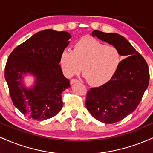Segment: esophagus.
Instances as JSON below:
<instances>
[{"label":"esophagus","instance_id":"1","mask_svg":"<svg viewBox=\"0 0 153 153\" xmlns=\"http://www.w3.org/2000/svg\"><path fill=\"white\" fill-rule=\"evenodd\" d=\"M79 82V80H77V79H72L71 80V85H73V84L75 83V82Z\"/></svg>","mask_w":153,"mask_h":153}]
</instances>
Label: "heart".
<instances>
[{
	"label": "heart",
	"mask_w": 153,
	"mask_h": 153,
	"mask_svg": "<svg viewBox=\"0 0 153 153\" xmlns=\"http://www.w3.org/2000/svg\"><path fill=\"white\" fill-rule=\"evenodd\" d=\"M122 62L117 47L106 45L92 37L78 40L73 50L66 48L59 57V63L67 76L78 74L82 70L91 84L101 85L114 77Z\"/></svg>",
	"instance_id": "b5f03b06"
}]
</instances>
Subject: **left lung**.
I'll use <instances>...</instances> for the list:
<instances>
[{"label":"left lung","instance_id":"1","mask_svg":"<svg viewBox=\"0 0 153 153\" xmlns=\"http://www.w3.org/2000/svg\"><path fill=\"white\" fill-rule=\"evenodd\" d=\"M93 36L117 47L122 59L118 71L108 82L88 91L85 106L100 122H119L136 109L148 87L150 73L144 57L124 36L95 30Z\"/></svg>","mask_w":153,"mask_h":153}]
</instances>
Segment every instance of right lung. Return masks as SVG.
I'll use <instances>...</instances> for the list:
<instances>
[{
    "mask_svg": "<svg viewBox=\"0 0 153 153\" xmlns=\"http://www.w3.org/2000/svg\"><path fill=\"white\" fill-rule=\"evenodd\" d=\"M66 31L45 29L17 46L10 54L5 78L13 105L23 114L37 121L52 118L62 108V93L71 87L59 65L62 50L69 45ZM31 73L35 85L26 89L22 76Z\"/></svg>",
    "mask_w": 153,
    "mask_h": 153,
    "instance_id": "right-lung-1",
    "label": "right lung"
}]
</instances>
